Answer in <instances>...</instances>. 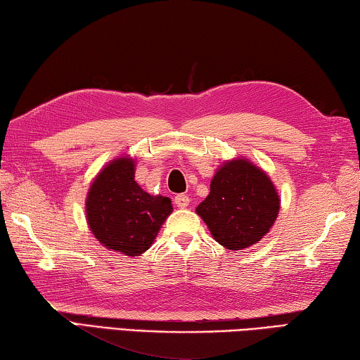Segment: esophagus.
Masks as SVG:
<instances>
[{"mask_svg": "<svg viewBox=\"0 0 360 360\" xmlns=\"http://www.w3.org/2000/svg\"><path fill=\"white\" fill-rule=\"evenodd\" d=\"M174 204L179 209H185V207H188V205H190V198H188L186 194H176V196L174 198Z\"/></svg>", "mask_w": 360, "mask_h": 360, "instance_id": "34e87169", "label": "esophagus"}]
</instances>
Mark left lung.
Returning <instances> with one entry per match:
<instances>
[{"mask_svg":"<svg viewBox=\"0 0 360 360\" xmlns=\"http://www.w3.org/2000/svg\"><path fill=\"white\" fill-rule=\"evenodd\" d=\"M279 194L266 172L244 158L223 162L209 196L196 207L217 243L228 250L257 244L278 219Z\"/></svg>","mask_w":360,"mask_h":360,"instance_id":"left-lung-1","label":"left lung"}]
</instances>
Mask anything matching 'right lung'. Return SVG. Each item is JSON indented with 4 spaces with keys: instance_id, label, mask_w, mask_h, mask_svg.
Segmentation results:
<instances>
[{
    "instance_id": "obj_1",
    "label": "right lung",
    "mask_w": 360,
    "mask_h": 360,
    "mask_svg": "<svg viewBox=\"0 0 360 360\" xmlns=\"http://www.w3.org/2000/svg\"><path fill=\"white\" fill-rule=\"evenodd\" d=\"M132 158H116L94 179L86 198V217L103 247L137 257L155 243L172 214V201L141 190Z\"/></svg>"
}]
</instances>
